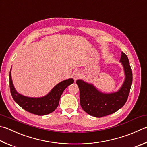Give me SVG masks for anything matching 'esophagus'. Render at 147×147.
<instances>
[{
	"label": "esophagus",
	"mask_w": 147,
	"mask_h": 147,
	"mask_svg": "<svg viewBox=\"0 0 147 147\" xmlns=\"http://www.w3.org/2000/svg\"><path fill=\"white\" fill-rule=\"evenodd\" d=\"M80 75H81V74H80V73L78 71H74V73H73V79L74 80L76 81L77 79L80 78Z\"/></svg>",
	"instance_id": "34e87169"
}]
</instances>
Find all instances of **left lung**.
<instances>
[{
  "instance_id": "left-lung-1",
  "label": "left lung",
  "mask_w": 147,
  "mask_h": 147,
  "mask_svg": "<svg viewBox=\"0 0 147 147\" xmlns=\"http://www.w3.org/2000/svg\"><path fill=\"white\" fill-rule=\"evenodd\" d=\"M119 62L123 67L125 80L118 91L102 92L92 84L77 80L80 103L84 111L89 115L96 118L109 115L118 111L126 103L132 83V73L127 56L123 52Z\"/></svg>"
}]
</instances>
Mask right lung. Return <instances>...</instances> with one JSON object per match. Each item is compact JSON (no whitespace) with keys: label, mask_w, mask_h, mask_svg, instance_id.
<instances>
[{"label":"right lung","mask_w":147,"mask_h":147,"mask_svg":"<svg viewBox=\"0 0 147 147\" xmlns=\"http://www.w3.org/2000/svg\"><path fill=\"white\" fill-rule=\"evenodd\" d=\"M11 71V69L9 73V86L13 100L24 110L38 116L46 115L54 111L57 108L63 90L74 83L73 78L67 79L56 85L44 96L28 97L20 94L16 90L12 82Z\"/></svg>","instance_id":"add662e5"}]
</instances>
